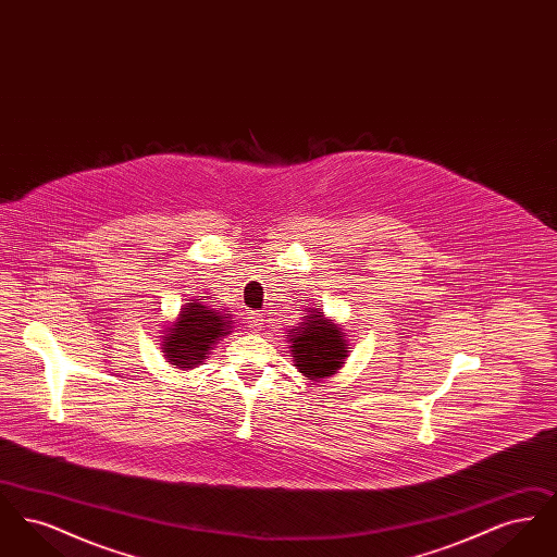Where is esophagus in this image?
I'll return each instance as SVG.
<instances>
[{"label": "esophagus", "instance_id": "1", "mask_svg": "<svg viewBox=\"0 0 557 557\" xmlns=\"http://www.w3.org/2000/svg\"><path fill=\"white\" fill-rule=\"evenodd\" d=\"M265 313H259V311H250L248 315H246V323H248V327L252 330V332H261L263 327H265Z\"/></svg>", "mask_w": 557, "mask_h": 557}]
</instances>
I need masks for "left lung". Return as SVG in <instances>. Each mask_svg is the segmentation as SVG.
I'll list each match as a JSON object with an SVG mask.
<instances>
[{
    "instance_id": "8db88e82",
    "label": "left lung",
    "mask_w": 557,
    "mask_h": 557,
    "mask_svg": "<svg viewBox=\"0 0 557 557\" xmlns=\"http://www.w3.org/2000/svg\"><path fill=\"white\" fill-rule=\"evenodd\" d=\"M288 345L294 368L313 384L336 375L348 357L345 330L319 309H305L300 323L290 325Z\"/></svg>"
}]
</instances>
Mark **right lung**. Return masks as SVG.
Here are the masks:
<instances>
[{
    "instance_id": "obj_1",
    "label": "right lung",
    "mask_w": 557,
    "mask_h": 557,
    "mask_svg": "<svg viewBox=\"0 0 557 557\" xmlns=\"http://www.w3.org/2000/svg\"><path fill=\"white\" fill-rule=\"evenodd\" d=\"M212 302L214 296L194 298L180 309L175 321L164 325L160 352L169 366L182 371L196 370L209 359L214 345H219L223 336L232 334L236 323L232 311Z\"/></svg>"
}]
</instances>
